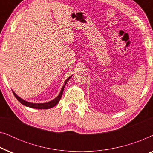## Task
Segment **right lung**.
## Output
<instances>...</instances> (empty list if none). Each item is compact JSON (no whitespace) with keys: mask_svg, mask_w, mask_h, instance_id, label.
Returning a JSON list of instances; mask_svg holds the SVG:
<instances>
[{"mask_svg":"<svg viewBox=\"0 0 153 153\" xmlns=\"http://www.w3.org/2000/svg\"><path fill=\"white\" fill-rule=\"evenodd\" d=\"M72 76L68 77V78L65 80V81L64 85H63V86L62 87L61 91H60L59 95H58L57 97L55 98V99H53V100H51V101H50V102H46V103L35 104V103H32V102H29L25 101L24 100H23L21 97H19V96L16 95V94L14 93V91H12V92H13L14 95L15 96V97L16 98V99H17L18 101L21 104H22L23 105L28 106V107L33 108H38V109H48V108H51L52 107H53V106H55L56 104H57L58 102H59L60 98H61L62 95V93H63L64 88H65V86L66 83H68V81L70 80V79L71 78V77H72Z\"/></svg>","mask_w":153,"mask_h":153,"instance_id":"add662e5","label":"right lung"}]
</instances>
